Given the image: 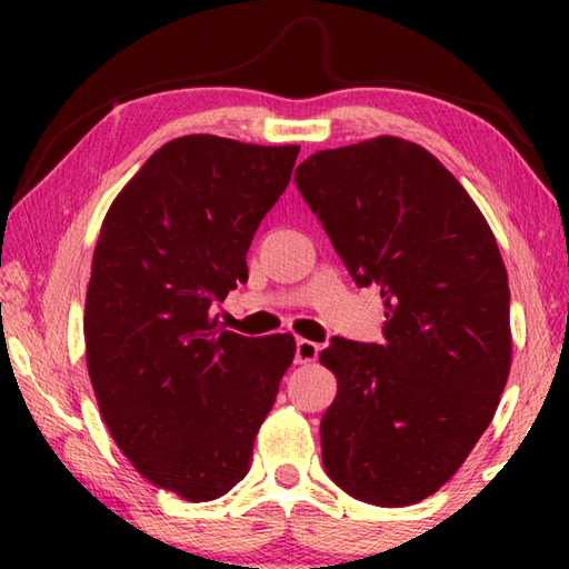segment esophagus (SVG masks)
I'll return each instance as SVG.
<instances>
[{
	"label": "esophagus",
	"mask_w": 569,
	"mask_h": 569,
	"mask_svg": "<svg viewBox=\"0 0 569 569\" xmlns=\"http://www.w3.org/2000/svg\"><path fill=\"white\" fill-rule=\"evenodd\" d=\"M319 351H321L319 343H313V341H308V339H298L296 341V363H311V361H316V359H319Z\"/></svg>",
	"instance_id": "esophagus-1"
}]
</instances>
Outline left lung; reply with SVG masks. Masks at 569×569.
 I'll use <instances>...</instances> for the list:
<instances>
[{
	"label": "left lung",
	"instance_id": "obj_1",
	"mask_svg": "<svg viewBox=\"0 0 569 569\" xmlns=\"http://www.w3.org/2000/svg\"><path fill=\"white\" fill-rule=\"evenodd\" d=\"M296 186L361 288H381L383 343L331 339L339 391L323 467L361 502L407 507L457 475L512 363L507 268L469 192L417 142L321 150Z\"/></svg>",
	"mask_w": 569,
	"mask_h": 569
}]
</instances>
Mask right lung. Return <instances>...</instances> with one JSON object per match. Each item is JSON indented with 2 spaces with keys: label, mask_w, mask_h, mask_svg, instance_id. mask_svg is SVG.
Wrapping results in <instances>:
<instances>
[{
  "label": "right lung",
  "mask_w": 569,
  "mask_h": 569,
  "mask_svg": "<svg viewBox=\"0 0 569 569\" xmlns=\"http://www.w3.org/2000/svg\"><path fill=\"white\" fill-rule=\"evenodd\" d=\"M298 146L186 134L112 200L84 298V356L114 445L150 485L210 502L246 477L296 356L291 333L246 339L210 316L248 278L246 253Z\"/></svg>",
  "instance_id": "obj_1"
}]
</instances>
